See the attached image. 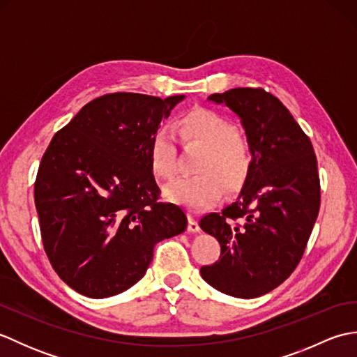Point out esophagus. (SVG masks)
I'll use <instances>...</instances> for the list:
<instances>
[{
    "mask_svg": "<svg viewBox=\"0 0 357 357\" xmlns=\"http://www.w3.org/2000/svg\"><path fill=\"white\" fill-rule=\"evenodd\" d=\"M199 224H198V221H196V218L192 215V213H188V231L190 233H199Z\"/></svg>",
    "mask_w": 357,
    "mask_h": 357,
    "instance_id": "esophagus-1",
    "label": "esophagus"
}]
</instances>
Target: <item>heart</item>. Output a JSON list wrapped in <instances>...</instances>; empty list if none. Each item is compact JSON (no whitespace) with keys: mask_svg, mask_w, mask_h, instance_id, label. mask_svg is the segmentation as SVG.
<instances>
[{"mask_svg":"<svg viewBox=\"0 0 357 357\" xmlns=\"http://www.w3.org/2000/svg\"><path fill=\"white\" fill-rule=\"evenodd\" d=\"M184 138L207 147L198 176H179L164 187L165 199L195 211L207 208L221 198L224 183L238 185L252 165L247 144L238 136L236 126L213 110H193L181 119ZM150 169L158 178H170L176 164V146L170 128L161 127L149 142Z\"/></svg>","mask_w":357,"mask_h":357,"instance_id":"obj_1","label":"heart"}]
</instances>
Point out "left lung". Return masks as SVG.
Returning <instances> with one entry per match:
<instances>
[{
	"mask_svg": "<svg viewBox=\"0 0 357 357\" xmlns=\"http://www.w3.org/2000/svg\"><path fill=\"white\" fill-rule=\"evenodd\" d=\"M207 100L239 118L252 165L234 202L199 221L221 245L201 276L221 293L259 298L291 275L312 234L321 204L314 150L285 105L262 89L238 87Z\"/></svg>",
	"mask_w": 357,
	"mask_h": 357,
	"instance_id": "left-lung-1",
	"label": "left lung"
}]
</instances>
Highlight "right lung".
<instances>
[{
	"mask_svg": "<svg viewBox=\"0 0 357 357\" xmlns=\"http://www.w3.org/2000/svg\"><path fill=\"white\" fill-rule=\"evenodd\" d=\"M185 95L110 93L90 101L50 141L35 183L44 250L75 291L102 299L146 275L153 248L187 216L156 202L149 142Z\"/></svg>",
	"mask_w": 357,
	"mask_h": 357,
	"instance_id": "right-lung-1",
	"label": "right lung"
}]
</instances>
